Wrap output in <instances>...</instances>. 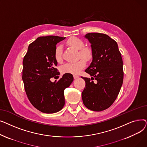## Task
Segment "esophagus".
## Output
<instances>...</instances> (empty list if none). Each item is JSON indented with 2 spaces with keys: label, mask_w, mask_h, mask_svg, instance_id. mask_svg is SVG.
I'll return each mask as SVG.
<instances>
[{
  "label": "esophagus",
  "mask_w": 147,
  "mask_h": 147,
  "mask_svg": "<svg viewBox=\"0 0 147 147\" xmlns=\"http://www.w3.org/2000/svg\"><path fill=\"white\" fill-rule=\"evenodd\" d=\"M73 78H74V79H78V78H79V76H76V75H74V76H73Z\"/></svg>",
  "instance_id": "1"
}]
</instances>
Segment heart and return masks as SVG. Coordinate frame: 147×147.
Masks as SVG:
<instances>
[{"label":"heart","mask_w":147,"mask_h":147,"mask_svg":"<svg viewBox=\"0 0 147 147\" xmlns=\"http://www.w3.org/2000/svg\"><path fill=\"white\" fill-rule=\"evenodd\" d=\"M67 44L77 51H79V57L86 60H90L92 57L91 51L84 48V43L80 38L72 37L67 41ZM63 46L58 45L54 52V58L57 62L60 63L63 61ZM84 59H81L73 63H67L61 67V72L64 74H78L86 67V62Z\"/></svg>","instance_id":"obj_1"}]
</instances>
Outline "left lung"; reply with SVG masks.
Instances as JSON below:
<instances>
[{"label":"left lung","instance_id":"8db88e82","mask_svg":"<svg viewBox=\"0 0 147 147\" xmlns=\"http://www.w3.org/2000/svg\"><path fill=\"white\" fill-rule=\"evenodd\" d=\"M84 37L91 44L92 61L85 71L92 76V81L82 78L86 82L82 100L88 109L101 111L109 108L119 94L123 80V60L117 42L108 35L92 33Z\"/></svg>","mask_w":147,"mask_h":147}]
</instances>
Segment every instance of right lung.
<instances>
[{
  "label": "right lung",
  "instance_id": "right-lung-1",
  "mask_svg": "<svg viewBox=\"0 0 147 147\" xmlns=\"http://www.w3.org/2000/svg\"><path fill=\"white\" fill-rule=\"evenodd\" d=\"M65 38L55 36L38 37L29 45L23 59L22 79L27 96L31 104L44 113H55L63 109L64 90L74 79L72 74H64L59 80L51 81L58 75L54 58L56 45Z\"/></svg>",
  "mask_w": 147,
  "mask_h": 147
}]
</instances>
